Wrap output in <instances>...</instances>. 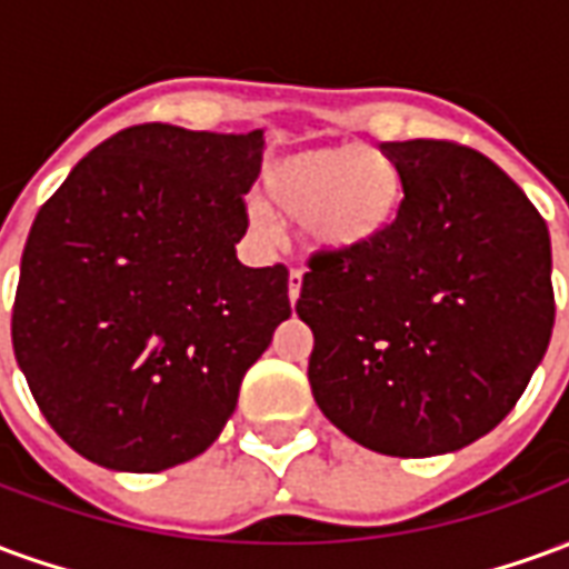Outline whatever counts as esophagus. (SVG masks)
Returning <instances> with one entry per match:
<instances>
[{
	"instance_id": "34e87169",
	"label": "esophagus",
	"mask_w": 569,
	"mask_h": 569,
	"mask_svg": "<svg viewBox=\"0 0 569 569\" xmlns=\"http://www.w3.org/2000/svg\"><path fill=\"white\" fill-rule=\"evenodd\" d=\"M301 277H305L301 268H292V271H289V301H292V305H296L298 296H301Z\"/></svg>"
}]
</instances>
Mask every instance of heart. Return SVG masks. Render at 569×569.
Listing matches in <instances>:
<instances>
[{
	"label": "heart",
	"instance_id": "b5f03b06",
	"mask_svg": "<svg viewBox=\"0 0 569 569\" xmlns=\"http://www.w3.org/2000/svg\"><path fill=\"white\" fill-rule=\"evenodd\" d=\"M261 198L249 216L261 231L271 212L296 219L305 243L317 252H347L393 224L402 207V176L390 158L362 146H332L286 154L261 176Z\"/></svg>",
	"mask_w": 569,
	"mask_h": 569
}]
</instances>
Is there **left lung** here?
<instances>
[{"instance_id":"left-lung-1","label":"left lung","mask_w":569,"mask_h":569,"mask_svg":"<svg viewBox=\"0 0 569 569\" xmlns=\"http://www.w3.org/2000/svg\"><path fill=\"white\" fill-rule=\"evenodd\" d=\"M381 151L402 176L399 216L362 247L313 252L296 310L322 415L369 451L432 457L497 427L546 357L549 228L481 151Z\"/></svg>"}]
</instances>
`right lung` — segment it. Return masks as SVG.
Returning <instances> with one entry per match:
<instances>
[{"label":"right lung","mask_w":569,"mask_h":569,"mask_svg":"<svg viewBox=\"0 0 569 569\" xmlns=\"http://www.w3.org/2000/svg\"><path fill=\"white\" fill-rule=\"evenodd\" d=\"M261 130L133 124L76 163L23 247L11 345L72 451L121 472L198 457L289 320L286 264L247 268Z\"/></svg>","instance_id":"obj_1"}]
</instances>
